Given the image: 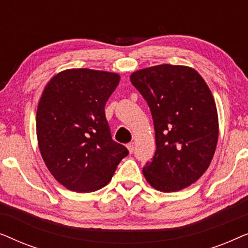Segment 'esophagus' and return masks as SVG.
<instances>
[{"label": "esophagus", "instance_id": "1", "mask_svg": "<svg viewBox=\"0 0 248 248\" xmlns=\"http://www.w3.org/2000/svg\"><path fill=\"white\" fill-rule=\"evenodd\" d=\"M127 149H128V151L131 152V154L133 152V150H134V143H133V142H131L130 144H127Z\"/></svg>", "mask_w": 248, "mask_h": 248}]
</instances>
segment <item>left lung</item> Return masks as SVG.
<instances>
[{"instance_id":"1","label":"left lung","mask_w":248,"mask_h":248,"mask_svg":"<svg viewBox=\"0 0 248 248\" xmlns=\"http://www.w3.org/2000/svg\"><path fill=\"white\" fill-rule=\"evenodd\" d=\"M131 82L150 107L155 154L143 167L157 191L177 192L209 168L219 137L215 98L203 78L185 65L161 64L138 70Z\"/></svg>"}]
</instances>
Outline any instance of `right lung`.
<instances>
[{
    "mask_svg": "<svg viewBox=\"0 0 248 248\" xmlns=\"http://www.w3.org/2000/svg\"><path fill=\"white\" fill-rule=\"evenodd\" d=\"M120 74L69 69L54 76L40 97L36 132L43 160L70 191L94 192L110 182L127 149L111 139L105 105Z\"/></svg>",
    "mask_w": 248,
    "mask_h": 248,
    "instance_id": "1",
    "label": "right lung"
}]
</instances>
